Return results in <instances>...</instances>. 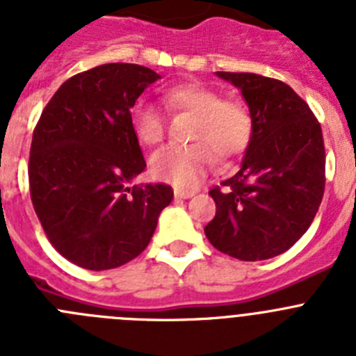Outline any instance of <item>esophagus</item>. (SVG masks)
<instances>
[{"mask_svg":"<svg viewBox=\"0 0 356 356\" xmlns=\"http://www.w3.org/2000/svg\"><path fill=\"white\" fill-rule=\"evenodd\" d=\"M175 196L180 200H188L194 196V191H181V188H175Z\"/></svg>","mask_w":356,"mask_h":356,"instance_id":"1","label":"esophagus"}]
</instances>
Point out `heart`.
<instances>
[{
	"label": "heart",
	"instance_id": "obj_1",
	"mask_svg": "<svg viewBox=\"0 0 356 356\" xmlns=\"http://www.w3.org/2000/svg\"><path fill=\"white\" fill-rule=\"evenodd\" d=\"M171 108L194 114L193 144L165 146L149 162L151 172L176 187H196L209 168L221 160L235 159L246 149L253 134L250 110L235 99H222L217 90L201 83L172 85L163 92ZM130 124L135 137L146 146L163 139V119L159 108L146 99H137L130 110Z\"/></svg>",
	"mask_w": 356,
	"mask_h": 356
}]
</instances>
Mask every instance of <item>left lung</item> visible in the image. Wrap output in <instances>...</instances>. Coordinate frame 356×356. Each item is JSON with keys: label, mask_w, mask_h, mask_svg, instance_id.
Masks as SVG:
<instances>
[{"label": "left lung", "mask_w": 356, "mask_h": 356, "mask_svg": "<svg viewBox=\"0 0 356 356\" xmlns=\"http://www.w3.org/2000/svg\"><path fill=\"white\" fill-rule=\"evenodd\" d=\"M241 90L253 134L241 169L210 191L216 217L205 235L244 262L273 259L300 241L325 194V144L312 110L284 81L216 72Z\"/></svg>", "instance_id": "left-lung-1"}]
</instances>
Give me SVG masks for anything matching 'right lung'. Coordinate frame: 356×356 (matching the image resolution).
<instances>
[{"instance_id": "1", "label": "right lung", "mask_w": 356, "mask_h": 356, "mask_svg": "<svg viewBox=\"0 0 356 356\" xmlns=\"http://www.w3.org/2000/svg\"><path fill=\"white\" fill-rule=\"evenodd\" d=\"M156 80L144 65H97L64 81L37 122L31 203L51 246L83 269L139 257L175 196L163 184L130 187L146 168L130 110Z\"/></svg>"}]
</instances>
